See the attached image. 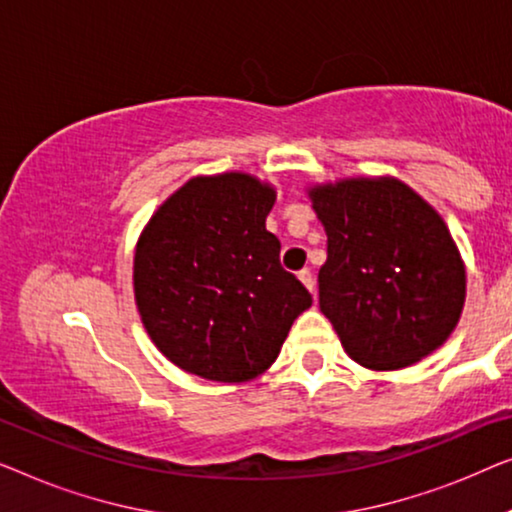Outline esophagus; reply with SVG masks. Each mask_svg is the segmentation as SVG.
<instances>
[{
  "label": "esophagus",
  "mask_w": 512,
  "mask_h": 512,
  "mask_svg": "<svg viewBox=\"0 0 512 512\" xmlns=\"http://www.w3.org/2000/svg\"><path fill=\"white\" fill-rule=\"evenodd\" d=\"M297 276H299L301 283H304V285L308 287V290H311V294H315V278H313L311 269H301V271L297 273Z\"/></svg>",
  "instance_id": "1"
}]
</instances>
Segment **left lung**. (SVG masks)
I'll list each match as a JSON object with an SVG mask.
<instances>
[{"instance_id": "obj_1", "label": "left lung", "mask_w": 512, "mask_h": 512, "mask_svg": "<svg viewBox=\"0 0 512 512\" xmlns=\"http://www.w3.org/2000/svg\"><path fill=\"white\" fill-rule=\"evenodd\" d=\"M327 232L320 311L366 369L420 362L462 315L466 273L441 215L394 178L311 190Z\"/></svg>"}]
</instances>
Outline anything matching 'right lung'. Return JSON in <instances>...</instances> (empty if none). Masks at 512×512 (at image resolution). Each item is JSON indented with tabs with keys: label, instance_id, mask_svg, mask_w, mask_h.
<instances>
[{
	"label": "right lung",
	"instance_id": "right-lung-1",
	"mask_svg": "<svg viewBox=\"0 0 512 512\" xmlns=\"http://www.w3.org/2000/svg\"><path fill=\"white\" fill-rule=\"evenodd\" d=\"M276 192L248 174L192 178L143 229L134 294L164 357L218 383H243L276 362L311 292L280 266L266 229Z\"/></svg>",
	"mask_w": 512,
	"mask_h": 512
}]
</instances>
